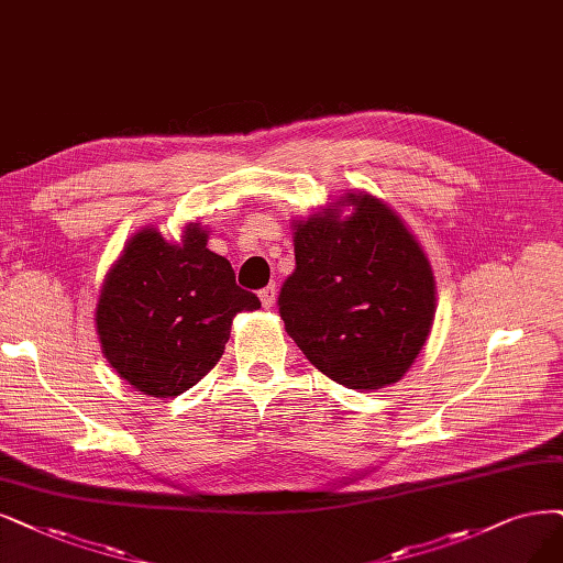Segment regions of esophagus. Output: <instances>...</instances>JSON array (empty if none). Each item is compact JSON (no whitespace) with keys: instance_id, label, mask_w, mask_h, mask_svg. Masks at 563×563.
<instances>
[{"instance_id":"obj_1","label":"esophagus","mask_w":563,"mask_h":563,"mask_svg":"<svg viewBox=\"0 0 563 563\" xmlns=\"http://www.w3.org/2000/svg\"><path fill=\"white\" fill-rule=\"evenodd\" d=\"M260 299H262V306L264 308H271L276 303V285H266L262 292H260Z\"/></svg>"}]
</instances>
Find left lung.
<instances>
[{"mask_svg": "<svg viewBox=\"0 0 563 563\" xmlns=\"http://www.w3.org/2000/svg\"><path fill=\"white\" fill-rule=\"evenodd\" d=\"M297 268L280 318L306 360L360 391L399 383L435 318V278L420 241L394 208L347 190L292 220Z\"/></svg>", "mask_w": 563, "mask_h": 563, "instance_id": "left-lung-1", "label": "left lung"}]
</instances>
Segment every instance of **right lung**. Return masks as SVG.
I'll return each mask as SVG.
<instances>
[{
	"label": "right lung",
	"mask_w": 563,
	"mask_h": 563,
	"mask_svg": "<svg viewBox=\"0 0 563 563\" xmlns=\"http://www.w3.org/2000/svg\"><path fill=\"white\" fill-rule=\"evenodd\" d=\"M201 222L178 241L145 224L124 243L95 308L101 355L148 397L169 399L197 385L224 352L232 320L260 299L234 280V268L208 250Z\"/></svg>",
	"instance_id": "obj_1"
}]
</instances>
